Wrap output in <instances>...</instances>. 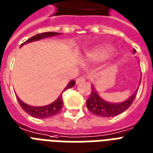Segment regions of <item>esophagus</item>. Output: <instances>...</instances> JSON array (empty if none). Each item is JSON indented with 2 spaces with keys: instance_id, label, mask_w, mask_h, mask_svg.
<instances>
[{
  "instance_id": "obj_1",
  "label": "esophagus",
  "mask_w": 153,
  "mask_h": 153,
  "mask_svg": "<svg viewBox=\"0 0 153 153\" xmlns=\"http://www.w3.org/2000/svg\"><path fill=\"white\" fill-rule=\"evenodd\" d=\"M76 85H79L80 83H82V82L85 81V76H80V77L76 79Z\"/></svg>"
}]
</instances>
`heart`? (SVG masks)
<instances>
[{
	"label": "heart",
	"instance_id": "obj_1",
	"mask_svg": "<svg viewBox=\"0 0 153 153\" xmlns=\"http://www.w3.org/2000/svg\"><path fill=\"white\" fill-rule=\"evenodd\" d=\"M111 51L112 48L109 46H100L86 50L84 53L83 57L89 60H100L106 57L111 53Z\"/></svg>",
	"mask_w": 153,
	"mask_h": 153
}]
</instances>
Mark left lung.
<instances>
[{
    "label": "left lung",
    "instance_id": "left-lung-1",
    "mask_svg": "<svg viewBox=\"0 0 153 153\" xmlns=\"http://www.w3.org/2000/svg\"><path fill=\"white\" fill-rule=\"evenodd\" d=\"M136 51L134 49L133 52L135 53ZM137 94V90L124 102L120 103H111L105 102V100L101 98L97 91L95 90L94 85H92V91L90 96L86 101V106L90 112L101 117H113L119 115L124 112L130 107L133 101L135 100Z\"/></svg>",
    "mask_w": 153,
    "mask_h": 153
}]
</instances>
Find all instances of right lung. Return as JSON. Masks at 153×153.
I'll list each match as a JSON object with an SVG mask.
<instances>
[{
    "mask_svg": "<svg viewBox=\"0 0 153 153\" xmlns=\"http://www.w3.org/2000/svg\"><path fill=\"white\" fill-rule=\"evenodd\" d=\"M59 34H60V33H57V32H44V33L38 34L33 36V37L30 38L29 39L26 40V42H24L20 46V48L22 46H23L24 44H26V43H29V42L42 39H45V38L52 37V36L59 35ZM75 81H71L68 84V85L64 88L63 92L66 91L67 89L73 87V86L75 85ZM17 99H18V103L20 104L22 108L23 109V111H26V113L30 114V116H32V117L37 118V119H46V118H49V117H51V116L56 115V114H58L59 111H61L63 103H64L62 94L54 102L51 103V104L48 105H44V106H32V105H29L26 104V103H24L18 96H17Z\"/></svg>",
    "mask_w": 153,
    "mask_h": 153,
    "instance_id": "right-lung-1",
    "label": "right lung"
}]
</instances>
